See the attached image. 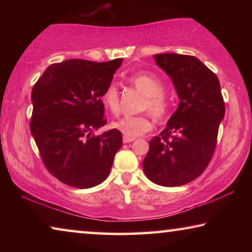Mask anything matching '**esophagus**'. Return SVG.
Returning <instances> with one entry per match:
<instances>
[{"label":"esophagus","instance_id":"obj_1","mask_svg":"<svg viewBox=\"0 0 252 252\" xmlns=\"http://www.w3.org/2000/svg\"><path fill=\"white\" fill-rule=\"evenodd\" d=\"M132 141H134L133 138H129V136H123V143H130Z\"/></svg>","mask_w":252,"mask_h":252}]
</instances>
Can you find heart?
I'll return each mask as SVG.
<instances>
[{
  "mask_svg": "<svg viewBox=\"0 0 252 252\" xmlns=\"http://www.w3.org/2000/svg\"><path fill=\"white\" fill-rule=\"evenodd\" d=\"M127 81L142 93L143 99L140 102L139 111L142 113L135 117H125L112 123V127L119 130L123 135L134 138L150 131L153 126L152 117L158 122H164L170 116V100L164 93L162 81L152 73L139 72L127 78ZM104 108L112 114L120 111V93L116 84L110 83L101 95Z\"/></svg>",
  "mask_w": 252,
  "mask_h": 252,
  "instance_id": "heart-1",
  "label": "heart"
}]
</instances>
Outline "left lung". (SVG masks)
I'll return each instance as SVG.
<instances>
[{
  "label": "left lung",
  "instance_id": "8db88e82",
  "mask_svg": "<svg viewBox=\"0 0 252 252\" xmlns=\"http://www.w3.org/2000/svg\"><path fill=\"white\" fill-rule=\"evenodd\" d=\"M155 58L172 79L180 104L167 127L151 139L143 170L159 186H183L210 163L224 117L223 97L217 75L195 57L163 53Z\"/></svg>",
  "mask_w": 252,
  "mask_h": 252
}]
</instances>
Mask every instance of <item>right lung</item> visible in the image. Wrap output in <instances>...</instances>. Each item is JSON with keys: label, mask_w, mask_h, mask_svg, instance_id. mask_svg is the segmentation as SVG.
<instances>
[{"label": "right lung", "mask_w": 252, "mask_h": 252, "mask_svg": "<svg viewBox=\"0 0 252 252\" xmlns=\"http://www.w3.org/2000/svg\"><path fill=\"white\" fill-rule=\"evenodd\" d=\"M122 61L54 63L33 85L30 129L45 168L62 183L88 189L109 176L122 134L92 132L106 125L101 95Z\"/></svg>", "instance_id": "right-lung-1"}]
</instances>
